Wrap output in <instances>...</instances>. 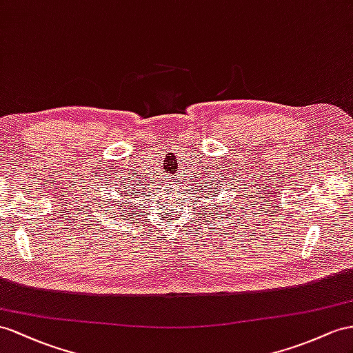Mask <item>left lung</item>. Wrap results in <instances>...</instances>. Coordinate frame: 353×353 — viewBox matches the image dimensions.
I'll return each instance as SVG.
<instances>
[{"instance_id": "obj_1", "label": "left lung", "mask_w": 353, "mask_h": 353, "mask_svg": "<svg viewBox=\"0 0 353 353\" xmlns=\"http://www.w3.org/2000/svg\"><path fill=\"white\" fill-rule=\"evenodd\" d=\"M219 204H221V203H219Z\"/></svg>"}]
</instances>
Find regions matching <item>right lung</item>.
<instances>
[{
  "label": "right lung",
  "mask_w": 353,
  "mask_h": 353,
  "mask_svg": "<svg viewBox=\"0 0 353 353\" xmlns=\"http://www.w3.org/2000/svg\"><path fill=\"white\" fill-rule=\"evenodd\" d=\"M116 204H117V207H116V209H117V210H119V209H122V205H123V203H116ZM125 204H126V203H125ZM116 209H114V210H116ZM113 213H114V212H113ZM123 213H125V210H122V212H121V214H123ZM116 218H117V216H116Z\"/></svg>",
  "instance_id": "1"
}]
</instances>
